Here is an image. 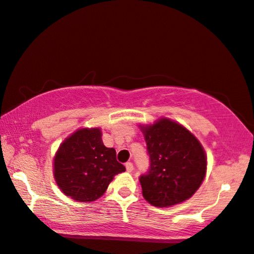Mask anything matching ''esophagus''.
Returning <instances> with one entry per match:
<instances>
[{"mask_svg": "<svg viewBox=\"0 0 254 254\" xmlns=\"http://www.w3.org/2000/svg\"><path fill=\"white\" fill-rule=\"evenodd\" d=\"M125 166H126V170H127V172H133V170H134V166H133V164L130 163V161H128V163H126V165H125Z\"/></svg>", "mask_w": 254, "mask_h": 254, "instance_id": "obj_1", "label": "esophagus"}]
</instances>
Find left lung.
<instances>
[{"instance_id": "left-lung-1", "label": "left lung", "mask_w": 254, "mask_h": 254, "mask_svg": "<svg viewBox=\"0 0 254 254\" xmlns=\"http://www.w3.org/2000/svg\"><path fill=\"white\" fill-rule=\"evenodd\" d=\"M150 167L139 176L143 197L153 206L182 203L199 188L206 173L203 146L188 129L168 119L143 128Z\"/></svg>"}]
</instances>
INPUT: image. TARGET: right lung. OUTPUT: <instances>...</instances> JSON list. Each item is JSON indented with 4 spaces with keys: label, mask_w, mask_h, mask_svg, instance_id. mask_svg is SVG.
Wrapping results in <instances>:
<instances>
[{
    "label": "right lung",
    "mask_w": 254,
    "mask_h": 254,
    "mask_svg": "<svg viewBox=\"0 0 254 254\" xmlns=\"http://www.w3.org/2000/svg\"><path fill=\"white\" fill-rule=\"evenodd\" d=\"M126 171L113 148L103 144L101 129L76 130L60 146L54 160L58 187L78 201H94L108 189L113 176Z\"/></svg>",
    "instance_id": "right-lung-1"
}]
</instances>
